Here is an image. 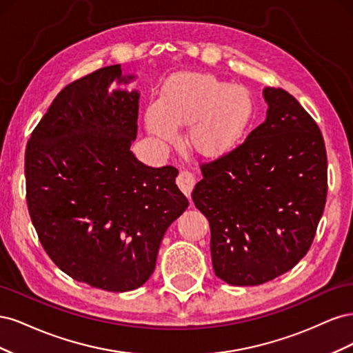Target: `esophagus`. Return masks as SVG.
<instances>
[{
  "mask_svg": "<svg viewBox=\"0 0 353 353\" xmlns=\"http://www.w3.org/2000/svg\"><path fill=\"white\" fill-rule=\"evenodd\" d=\"M176 184L181 188V191H183L187 197H190L191 191H193L196 185V176L188 172V170H179V174L176 176Z\"/></svg>",
  "mask_w": 353,
  "mask_h": 353,
  "instance_id": "34e87169",
  "label": "esophagus"
}]
</instances>
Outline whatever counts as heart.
I'll return each mask as SVG.
<instances>
[{"label":"heart","instance_id":"1","mask_svg":"<svg viewBox=\"0 0 353 353\" xmlns=\"http://www.w3.org/2000/svg\"><path fill=\"white\" fill-rule=\"evenodd\" d=\"M254 116V99L243 85L212 73H178L170 78L162 101L148 105L145 125L159 143L178 140V126H188L187 143L208 159L232 152Z\"/></svg>","mask_w":353,"mask_h":353}]
</instances>
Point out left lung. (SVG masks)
I'll return each mask as SVG.
<instances>
[{
  "mask_svg": "<svg viewBox=\"0 0 353 353\" xmlns=\"http://www.w3.org/2000/svg\"><path fill=\"white\" fill-rule=\"evenodd\" d=\"M266 119L228 154L201 166L193 190L210 225L218 279L259 285L290 271L314 241L327 197L318 125L293 95L263 90Z\"/></svg>",
  "mask_w": 353,
  "mask_h": 353,
  "instance_id": "left-lung-1",
  "label": "left lung"
}]
</instances>
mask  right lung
I'll return each mask as SVG.
<instances>
[{
  "label": "right lung",
  "instance_id": "obj_1",
  "mask_svg": "<svg viewBox=\"0 0 353 353\" xmlns=\"http://www.w3.org/2000/svg\"><path fill=\"white\" fill-rule=\"evenodd\" d=\"M134 79L114 65L69 83L25 154L28 209L42 248L73 280L108 292L150 279L166 230L188 208L174 166H145L131 152L140 92L122 85Z\"/></svg>",
  "mask_w": 353,
  "mask_h": 353
}]
</instances>
